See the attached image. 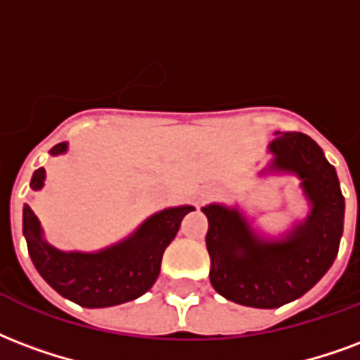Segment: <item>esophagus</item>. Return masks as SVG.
I'll use <instances>...</instances> for the list:
<instances>
[{"mask_svg":"<svg viewBox=\"0 0 360 360\" xmlns=\"http://www.w3.org/2000/svg\"><path fill=\"white\" fill-rule=\"evenodd\" d=\"M207 196H210V193H202V194H200L202 200H204V198H207Z\"/></svg>","mask_w":360,"mask_h":360,"instance_id":"obj_1","label":"esophagus"}]
</instances>
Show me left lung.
<instances>
[{
	"instance_id": "8db88e82",
	"label": "left lung",
	"mask_w": 360,
	"mask_h": 360,
	"mask_svg": "<svg viewBox=\"0 0 360 360\" xmlns=\"http://www.w3.org/2000/svg\"><path fill=\"white\" fill-rule=\"evenodd\" d=\"M269 148L273 167L297 173L313 204L307 221L286 240H259L238 212L204 207L212 286L229 302L257 309L294 302L321 281L340 250L345 210L336 169L309 135L282 133Z\"/></svg>"
}]
</instances>
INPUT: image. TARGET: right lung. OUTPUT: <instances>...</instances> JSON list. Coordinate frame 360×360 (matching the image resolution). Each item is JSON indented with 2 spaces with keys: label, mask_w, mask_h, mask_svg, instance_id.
Segmentation results:
<instances>
[{
  "label": "right lung",
  "mask_w": 360,
  "mask_h": 360,
  "mask_svg": "<svg viewBox=\"0 0 360 360\" xmlns=\"http://www.w3.org/2000/svg\"><path fill=\"white\" fill-rule=\"evenodd\" d=\"M65 150L66 143H58L51 154ZM44 177V167L36 169L30 187L41 188ZM193 210V206L164 210L145 221L131 238L98 254H65L49 246L41 240L38 217L30 206H24L22 233L32 262L53 290L82 307H110L131 302L153 288L164 250L175 238L183 217Z\"/></svg>",
  "instance_id": "add662e5"
}]
</instances>
